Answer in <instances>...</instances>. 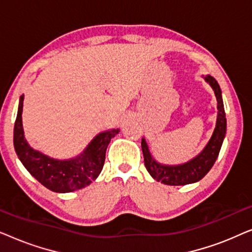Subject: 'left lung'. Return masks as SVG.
<instances>
[{"label":"left lung","instance_id":"8db88e82","mask_svg":"<svg viewBox=\"0 0 252 252\" xmlns=\"http://www.w3.org/2000/svg\"><path fill=\"white\" fill-rule=\"evenodd\" d=\"M204 80L211 86L217 97V109H218V116H217V123L215 130H213L211 139L206 143L201 153L197 156L191 158L186 163L178 165H166L160 164L151 155L147 141L142 137V153L144 157V165L147 171L156 181H159L164 185L168 186H185L194 184L205 177V174L211 170L215 161L218 158L219 151L221 149L223 139L226 135L227 122L226 113L223 109V102L221 96V89L215 78L211 75H205Z\"/></svg>","mask_w":252,"mask_h":252}]
</instances>
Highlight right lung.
I'll return each mask as SVG.
<instances>
[{"instance_id":"add662e5","label":"right lung","mask_w":252,"mask_h":252,"mask_svg":"<svg viewBox=\"0 0 252 252\" xmlns=\"http://www.w3.org/2000/svg\"><path fill=\"white\" fill-rule=\"evenodd\" d=\"M24 95L20 96L18 112L13 128V146L24 166L41 185L55 192H71L91 185L101 173L105 151L119 128L105 130L96 135L80 155L68 159H56L33 149L24 135Z\"/></svg>"}]
</instances>
